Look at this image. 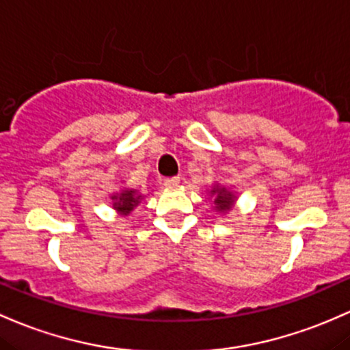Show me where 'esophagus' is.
I'll return each instance as SVG.
<instances>
[{
    "label": "esophagus",
    "mask_w": 350,
    "mask_h": 350,
    "mask_svg": "<svg viewBox=\"0 0 350 350\" xmlns=\"http://www.w3.org/2000/svg\"><path fill=\"white\" fill-rule=\"evenodd\" d=\"M163 184H164V187H167V189H174V187H178L179 186V178H166V179H163Z\"/></svg>",
    "instance_id": "1"
}]
</instances>
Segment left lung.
Listing matches in <instances>:
<instances>
[{"instance_id": "obj_1", "label": "left lung", "mask_w": 350, "mask_h": 350, "mask_svg": "<svg viewBox=\"0 0 350 350\" xmlns=\"http://www.w3.org/2000/svg\"><path fill=\"white\" fill-rule=\"evenodd\" d=\"M211 194H217L216 204L219 207V211L231 209V206L234 202V196L229 193V191H226L224 187H214V189L211 191Z\"/></svg>"}]
</instances>
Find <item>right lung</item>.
I'll use <instances>...</instances> for the list:
<instances>
[{
  "instance_id": "right-lung-1",
  "label": "right lung",
  "mask_w": 350,
  "mask_h": 350,
  "mask_svg": "<svg viewBox=\"0 0 350 350\" xmlns=\"http://www.w3.org/2000/svg\"><path fill=\"white\" fill-rule=\"evenodd\" d=\"M139 199H141V196H137L134 189L124 191V193H121L119 196H113V201H114L113 206H114V209L119 211V213L124 214V216H128V214L133 211V207L137 206Z\"/></svg>"
}]
</instances>
